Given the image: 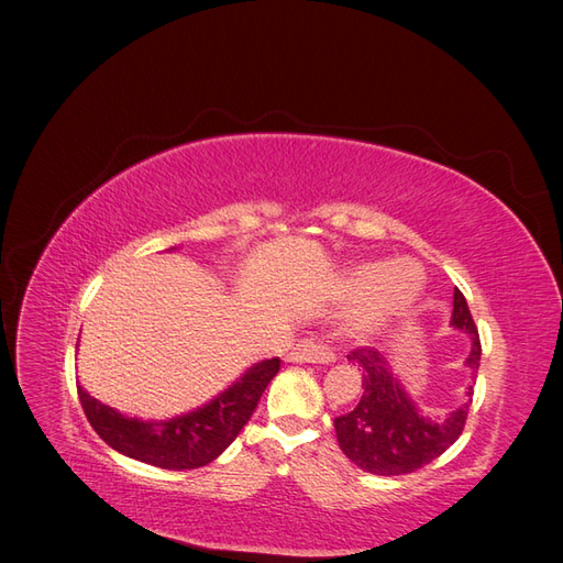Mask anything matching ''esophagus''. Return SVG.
I'll use <instances>...</instances> for the list:
<instances>
[{"mask_svg":"<svg viewBox=\"0 0 563 563\" xmlns=\"http://www.w3.org/2000/svg\"><path fill=\"white\" fill-rule=\"evenodd\" d=\"M286 360L296 364H331L335 356L327 347L312 343V340H300V343L286 354Z\"/></svg>","mask_w":563,"mask_h":563,"instance_id":"obj_1","label":"esophagus"}]
</instances>
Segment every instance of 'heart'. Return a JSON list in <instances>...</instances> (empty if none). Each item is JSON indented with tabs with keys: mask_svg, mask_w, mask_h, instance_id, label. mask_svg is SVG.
<instances>
[{
	"mask_svg": "<svg viewBox=\"0 0 563 563\" xmlns=\"http://www.w3.org/2000/svg\"><path fill=\"white\" fill-rule=\"evenodd\" d=\"M424 291V272L411 261H368L347 272L345 294L364 302L350 321L354 331H371L411 310Z\"/></svg>",
	"mask_w": 563,
	"mask_h": 563,
	"instance_id": "b5f03b06",
	"label": "heart"
}]
</instances>
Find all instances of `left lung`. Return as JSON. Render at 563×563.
Here are the masks:
<instances>
[{
    "label": "left lung",
    "mask_w": 563,
    "mask_h": 563,
    "mask_svg": "<svg viewBox=\"0 0 563 563\" xmlns=\"http://www.w3.org/2000/svg\"><path fill=\"white\" fill-rule=\"evenodd\" d=\"M451 327L465 331L472 340L467 366L479 368L482 343L474 327L465 296L453 291ZM347 360L362 368L364 395L354 411L333 420L335 437L343 453L354 465L371 474L397 476L430 465L455 439L463 434L467 411L472 404V387H467V401L455 408L444 420L424 418L418 406L406 395V389L391 373L387 356L376 347H356Z\"/></svg>",
    "instance_id": "1"
}]
</instances>
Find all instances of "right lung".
I'll use <instances>...</instances> for the list:
<instances>
[{
  "instance_id": "right-lung-1",
  "label": "right lung",
  "mask_w": 563,
  "mask_h": 563,
  "mask_svg": "<svg viewBox=\"0 0 563 563\" xmlns=\"http://www.w3.org/2000/svg\"><path fill=\"white\" fill-rule=\"evenodd\" d=\"M279 364V356L255 364L197 411L159 422L126 418L93 399L81 385L77 391L91 428L114 451L162 470H195L209 465L244 430Z\"/></svg>"
}]
</instances>
